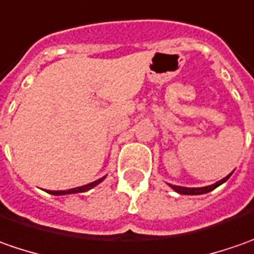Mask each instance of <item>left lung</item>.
Here are the masks:
<instances>
[{
  "mask_svg": "<svg viewBox=\"0 0 254 254\" xmlns=\"http://www.w3.org/2000/svg\"><path fill=\"white\" fill-rule=\"evenodd\" d=\"M232 174V173H231ZM231 174L229 176H226L225 179L219 180L218 183H215L212 186H208V187H199V188H187V187H180V186H171L170 187L174 190V191H177L180 194H184V195H199V194H206V192H209V191H212L215 188L218 187V186H221L223 184L226 180L231 177Z\"/></svg>",
  "mask_w": 254,
  "mask_h": 254,
  "instance_id": "8db88e82",
  "label": "left lung"
}]
</instances>
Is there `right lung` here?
I'll return each instance as SVG.
<instances>
[{
  "mask_svg": "<svg viewBox=\"0 0 254 254\" xmlns=\"http://www.w3.org/2000/svg\"><path fill=\"white\" fill-rule=\"evenodd\" d=\"M104 179H105V177L97 180V181H94V183H90V184H87V186H81V187L71 188V190H67V191H50V194H53V195H62V194H75V192H84V191H88V190H91L92 187L98 186V184H100L101 181H102Z\"/></svg>",
  "mask_w": 254,
  "mask_h": 254,
  "instance_id": "obj_1",
  "label": "right lung"
}]
</instances>
